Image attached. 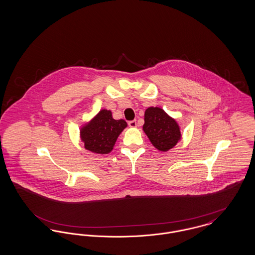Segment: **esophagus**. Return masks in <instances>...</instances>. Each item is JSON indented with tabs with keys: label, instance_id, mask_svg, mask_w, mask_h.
I'll return each mask as SVG.
<instances>
[{
	"label": "esophagus",
	"instance_id": "obj_1",
	"mask_svg": "<svg viewBox=\"0 0 255 255\" xmlns=\"http://www.w3.org/2000/svg\"><path fill=\"white\" fill-rule=\"evenodd\" d=\"M128 125H129L130 127L133 128V127L136 126V122H135V121H131V122H128Z\"/></svg>",
	"mask_w": 255,
	"mask_h": 255
}]
</instances>
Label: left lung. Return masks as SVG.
<instances>
[{"mask_svg":"<svg viewBox=\"0 0 255 255\" xmlns=\"http://www.w3.org/2000/svg\"><path fill=\"white\" fill-rule=\"evenodd\" d=\"M143 131L152 144L159 151H168L181 138L178 123L158 107H150L146 110Z\"/></svg>","mask_w":255,"mask_h":255,"instance_id":"1","label":"left lung"}]
</instances>
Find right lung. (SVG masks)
Listing matches in <instances>:
<instances>
[{
	"label": "right lung",
	"instance_id": "right-lung-1",
	"mask_svg": "<svg viewBox=\"0 0 255 255\" xmlns=\"http://www.w3.org/2000/svg\"><path fill=\"white\" fill-rule=\"evenodd\" d=\"M126 126L125 121L114 120L111 111L101 110L92 122L81 129V139L87 150L97 154H108Z\"/></svg>",
	"mask_w": 255,
	"mask_h": 255
}]
</instances>
